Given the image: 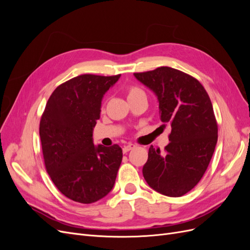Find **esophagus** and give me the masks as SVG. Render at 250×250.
<instances>
[{
    "label": "esophagus",
    "mask_w": 250,
    "mask_h": 250,
    "mask_svg": "<svg viewBox=\"0 0 250 250\" xmlns=\"http://www.w3.org/2000/svg\"><path fill=\"white\" fill-rule=\"evenodd\" d=\"M134 148H135V145H133V144H128L127 146H124L123 152L126 153V152H128V151H130V150H132V149H134Z\"/></svg>",
    "instance_id": "1"
}]
</instances>
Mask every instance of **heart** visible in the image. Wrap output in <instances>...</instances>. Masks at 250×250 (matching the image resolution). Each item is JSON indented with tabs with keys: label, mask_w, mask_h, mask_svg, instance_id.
Instances as JSON below:
<instances>
[{
	"label": "heart",
	"mask_w": 250,
	"mask_h": 250,
	"mask_svg": "<svg viewBox=\"0 0 250 250\" xmlns=\"http://www.w3.org/2000/svg\"><path fill=\"white\" fill-rule=\"evenodd\" d=\"M139 94H144V93H143V90H142L141 88H139V87H137V86H131V87L128 88V90H127L128 98L133 97V96L139 95Z\"/></svg>",
	"instance_id": "b5f03b06"
}]
</instances>
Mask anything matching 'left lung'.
I'll return each mask as SVG.
<instances>
[{
	"instance_id": "1",
	"label": "left lung",
	"mask_w": 250,
	"mask_h": 250,
	"mask_svg": "<svg viewBox=\"0 0 250 250\" xmlns=\"http://www.w3.org/2000/svg\"><path fill=\"white\" fill-rule=\"evenodd\" d=\"M134 77L156 95L163 126H171L164 153L150 146L144 178L156 192L180 197L199 183L214 154L218 125L213 105L197 79L173 67Z\"/></svg>"
}]
</instances>
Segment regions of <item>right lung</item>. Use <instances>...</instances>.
<instances>
[{
	"instance_id": "obj_1",
	"label": "right lung",
	"mask_w": 250,
	"mask_h": 250,
	"mask_svg": "<svg viewBox=\"0 0 250 250\" xmlns=\"http://www.w3.org/2000/svg\"><path fill=\"white\" fill-rule=\"evenodd\" d=\"M116 76L84 74L65 81L50 96L40 123L46 170L65 197L93 203L115 185L122 149L95 146L93 129L100 119L104 94Z\"/></svg>"
}]
</instances>
